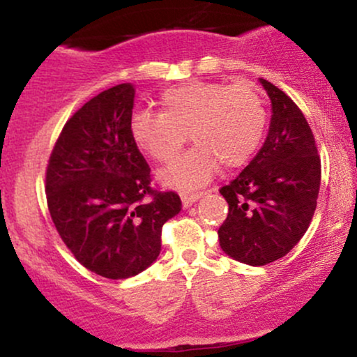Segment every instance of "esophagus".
I'll return each instance as SVG.
<instances>
[{
    "label": "esophagus",
    "instance_id": "obj_1",
    "mask_svg": "<svg viewBox=\"0 0 357 357\" xmlns=\"http://www.w3.org/2000/svg\"><path fill=\"white\" fill-rule=\"evenodd\" d=\"M199 198H202V192H186V195H181L183 206L190 208L191 204H195Z\"/></svg>",
    "mask_w": 357,
    "mask_h": 357
}]
</instances>
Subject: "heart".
I'll return each instance as SVG.
<instances>
[{"label":"heart","instance_id":"obj_1","mask_svg":"<svg viewBox=\"0 0 357 357\" xmlns=\"http://www.w3.org/2000/svg\"><path fill=\"white\" fill-rule=\"evenodd\" d=\"M162 112L139 110L130 117V137L146 155L169 162L190 134L195 147L159 173V181L179 191L202 188L225 167H240L257 153L267 110L248 84L190 82L161 96Z\"/></svg>","mask_w":357,"mask_h":357}]
</instances>
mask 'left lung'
Returning <instances> with one entry per match:
<instances>
[{
	"label": "left lung",
	"instance_id": "8db88e82",
	"mask_svg": "<svg viewBox=\"0 0 357 357\" xmlns=\"http://www.w3.org/2000/svg\"><path fill=\"white\" fill-rule=\"evenodd\" d=\"M260 84L272 102L267 139L238 178L220 190L228 203L220 247L252 267L275 261L296 247L309 228L321 188V159L304 114L268 80Z\"/></svg>",
	"mask_w": 357,
	"mask_h": 357
}]
</instances>
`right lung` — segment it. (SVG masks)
Masks as SVG:
<instances>
[{"mask_svg":"<svg viewBox=\"0 0 357 357\" xmlns=\"http://www.w3.org/2000/svg\"><path fill=\"white\" fill-rule=\"evenodd\" d=\"M136 89L121 84L68 119L47 167V203L73 257L97 275L144 272L161 252V230L181 211L173 191L151 188V169L130 137Z\"/></svg>","mask_w":357,"mask_h":357,"instance_id":"obj_1","label":"right lung"}]
</instances>
